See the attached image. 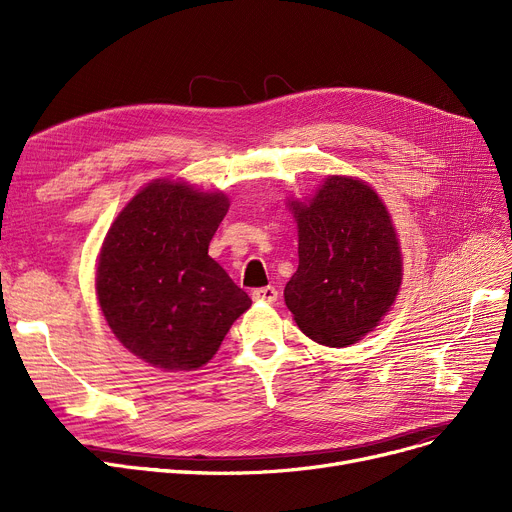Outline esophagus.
Wrapping results in <instances>:
<instances>
[{
    "mask_svg": "<svg viewBox=\"0 0 512 512\" xmlns=\"http://www.w3.org/2000/svg\"><path fill=\"white\" fill-rule=\"evenodd\" d=\"M253 301H263V303H276L278 301V290L274 286H263V288H255L251 292Z\"/></svg>",
    "mask_w": 512,
    "mask_h": 512,
    "instance_id": "obj_1",
    "label": "esophagus"
}]
</instances>
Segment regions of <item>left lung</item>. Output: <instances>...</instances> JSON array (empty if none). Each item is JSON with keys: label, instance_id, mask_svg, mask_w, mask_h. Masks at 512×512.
<instances>
[{"label": "left lung", "instance_id": "8db88e82", "mask_svg": "<svg viewBox=\"0 0 512 512\" xmlns=\"http://www.w3.org/2000/svg\"><path fill=\"white\" fill-rule=\"evenodd\" d=\"M299 226V270L284 288L311 340L348 346L390 311L402 257L390 213L363 180L330 176L307 201H288Z\"/></svg>", "mask_w": 512, "mask_h": 512}]
</instances>
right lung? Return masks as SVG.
<instances>
[{"label":"right lung","mask_w":512,"mask_h":512,"mask_svg":"<svg viewBox=\"0 0 512 512\" xmlns=\"http://www.w3.org/2000/svg\"><path fill=\"white\" fill-rule=\"evenodd\" d=\"M224 193L155 180L120 211L97 263V299L116 338L164 371L205 365L251 307L207 255L228 211Z\"/></svg>","instance_id":"right-lung-1"}]
</instances>
